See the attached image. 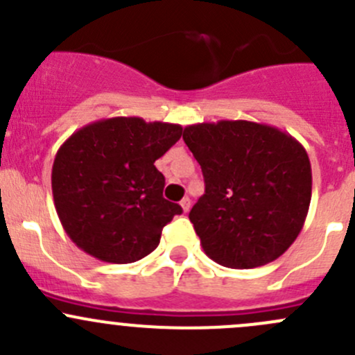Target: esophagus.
<instances>
[{
  "instance_id": "obj_1",
  "label": "esophagus",
  "mask_w": 355,
  "mask_h": 355,
  "mask_svg": "<svg viewBox=\"0 0 355 355\" xmlns=\"http://www.w3.org/2000/svg\"><path fill=\"white\" fill-rule=\"evenodd\" d=\"M180 206H182V209H184V213H187V211L191 209V199L184 198L180 200Z\"/></svg>"
}]
</instances>
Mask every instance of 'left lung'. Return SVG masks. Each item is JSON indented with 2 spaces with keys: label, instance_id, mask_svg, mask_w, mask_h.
<instances>
[{
  "label": "left lung",
  "instance_id": "obj_1",
  "mask_svg": "<svg viewBox=\"0 0 355 355\" xmlns=\"http://www.w3.org/2000/svg\"><path fill=\"white\" fill-rule=\"evenodd\" d=\"M184 141L206 184L189 213L204 252L234 270L280 257L309 211L313 173L302 144L247 120L189 125Z\"/></svg>",
  "mask_w": 355,
  "mask_h": 355
}]
</instances>
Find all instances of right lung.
<instances>
[{"label":"right lung","instance_id":"1","mask_svg":"<svg viewBox=\"0 0 355 355\" xmlns=\"http://www.w3.org/2000/svg\"><path fill=\"white\" fill-rule=\"evenodd\" d=\"M182 127L114 116L78 128L58 149L51 187L56 213L78 249L106 263L142 259L182 213L163 198L159 159Z\"/></svg>","mask_w":355,"mask_h":355}]
</instances>
